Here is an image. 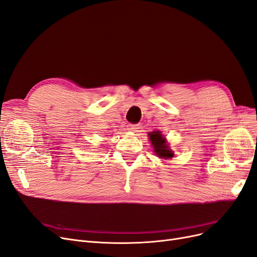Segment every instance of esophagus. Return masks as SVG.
<instances>
[{
  "label": "esophagus",
  "mask_w": 257,
  "mask_h": 257,
  "mask_svg": "<svg viewBox=\"0 0 257 257\" xmlns=\"http://www.w3.org/2000/svg\"><path fill=\"white\" fill-rule=\"evenodd\" d=\"M127 129L129 131H138V129H140V126L139 125H132V124H130V125L127 126Z\"/></svg>",
  "instance_id": "1"
}]
</instances>
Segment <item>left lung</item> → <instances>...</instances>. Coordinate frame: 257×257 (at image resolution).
Returning a JSON list of instances; mask_svg holds the SVG:
<instances>
[{
	"mask_svg": "<svg viewBox=\"0 0 257 257\" xmlns=\"http://www.w3.org/2000/svg\"><path fill=\"white\" fill-rule=\"evenodd\" d=\"M149 139L152 142L155 154L162 159H171L173 158L174 153L169 149V146H167L166 140L161 135V131H153L149 133Z\"/></svg>",
	"mask_w": 257,
	"mask_h": 257,
	"instance_id": "8db88e82",
	"label": "left lung"
}]
</instances>
